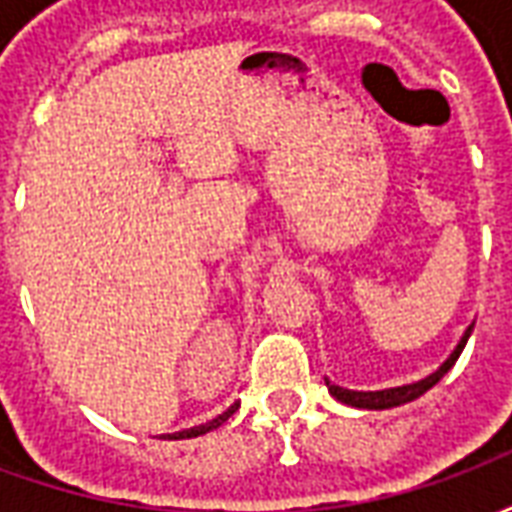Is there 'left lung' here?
I'll return each mask as SVG.
<instances>
[{"mask_svg":"<svg viewBox=\"0 0 512 512\" xmlns=\"http://www.w3.org/2000/svg\"><path fill=\"white\" fill-rule=\"evenodd\" d=\"M472 329H474V323H469V326H466V332L461 334L458 345L450 351V356H447V359H444L433 373H428L425 378H419V381H411V384H403V386H389V389H376V392H356V389H345V386L332 384L329 378H326V386H329L332 397H337L340 403H345V406H354V408H367V411H384V408H395V406H403V403H411V400H417L419 395H425L430 386L439 384L441 378H444V373L458 362V356H461L463 345H466V340H469Z\"/></svg>","mask_w":512,"mask_h":512,"instance_id":"obj_1","label":"left lung"}]
</instances>
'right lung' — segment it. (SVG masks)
I'll use <instances>...</instances> for the list:
<instances>
[{"label":"right lung","instance_id":"right-lung-1","mask_svg":"<svg viewBox=\"0 0 512 512\" xmlns=\"http://www.w3.org/2000/svg\"><path fill=\"white\" fill-rule=\"evenodd\" d=\"M238 406H241V403H233V406H227L222 414H216V417L208 419V422H202V425H194V428L178 430V433H164L161 439H197V436H202V433H211V430H216L219 425H224V422H227V419L233 417L235 411H238Z\"/></svg>","mask_w":512,"mask_h":512}]
</instances>
